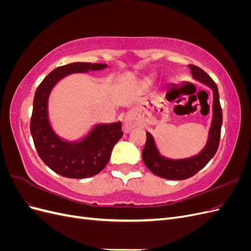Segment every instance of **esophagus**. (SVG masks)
I'll list each match as a JSON object with an SVG mask.
<instances>
[{"instance_id": "34e87169", "label": "esophagus", "mask_w": 251, "mask_h": 251, "mask_svg": "<svg viewBox=\"0 0 251 251\" xmlns=\"http://www.w3.org/2000/svg\"><path fill=\"white\" fill-rule=\"evenodd\" d=\"M124 130L126 133L130 132L133 127H135L136 126V121L135 118L133 116L132 113H127L126 117H125V123H124Z\"/></svg>"}]
</instances>
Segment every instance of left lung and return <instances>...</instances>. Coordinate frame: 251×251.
Masks as SVG:
<instances>
[{
	"mask_svg": "<svg viewBox=\"0 0 251 251\" xmlns=\"http://www.w3.org/2000/svg\"><path fill=\"white\" fill-rule=\"evenodd\" d=\"M192 71L194 78L199 80L204 85L208 86L214 93V102H212V121L209 128L208 140L206 146L202 150L200 154L191 158L179 159V160H173V159H166L159 153L153 136L147 133L146 146L142 151L143 162L148 166V169L155 174L156 176L169 180H184L193 177L200 170L206 165L210 159L215 156L219 148L220 137H221V126L223 121L222 108L219 100V91L216 82L211 79L209 75L203 71L201 68L188 65Z\"/></svg>",
	"mask_w": 251,
	"mask_h": 251,
	"instance_id": "left-lung-1",
	"label": "left lung"
}]
</instances>
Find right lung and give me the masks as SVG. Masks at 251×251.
I'll list each match as a JSON object with an SVG mask.
<instances>
[{"label": "right lung", "mask_w": 251, "mask_h": 251, "mask_svg": "<svg viewBox=\"0 0 251 251\" xmlns=\"http://www.w3.org/2000/svg\"><path fill=\"white\" fill-rule=\"evenodd\" d=\"M105 64L72 63L51 71L37 87L30 132L40 158L49 169L66 178L83 179L100 173L110 160L113 147L123 137L121 123L97 125L80 141H65L52 130L48 119V98L58 80L72 73L97 71Z\"/></svg>", "instance_id": "1"}]
</instances>
